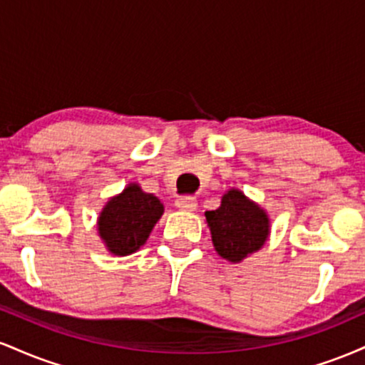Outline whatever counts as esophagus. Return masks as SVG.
<instances>
[{
  "instance_id": "esophagus-1",
  "label": "esophagus",
  "mask_w": 365,
  "mask_h": 365,
  "mask_svg": "<svg viewBox=\"0 0 365 365\" xmlns=\"http://www.w3.org/2000/svg\"><path fill=\"white\" fill-rule=\"evenodd\" d=\"M175 204H177V207L182 209V211H194L197 207V199L192 195H183L180 197V199H177V202Z\"/></svg>"
}]
</instances>
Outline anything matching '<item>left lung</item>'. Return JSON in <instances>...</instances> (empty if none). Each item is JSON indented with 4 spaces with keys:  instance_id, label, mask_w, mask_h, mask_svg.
Wrapping results in <instances>:
<instances>
[{
    "instance_id": "left-lung-1",
    "label": "left lung",
    "mask_w": 365,
    "mask_h": 365,
    "mask_svg": "<svg viewBox=\"0 0 365 365\" xmlns=\"http://www.w3.org/2000/svg\"><path fill=\"white\" fill-rule=\"evenodd\" d=\"M206 220L217 254L232 262L261 249L269 233L266 212L240 190L226 192L216 211H206Z\"/></svg>"
}]
</instances>
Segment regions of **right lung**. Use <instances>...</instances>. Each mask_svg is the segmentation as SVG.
<instances>
[{"instance_id":"1","label":"right lung","mask_w":365,"mask_h":365,"mask_svg":"<svg viewBox=\"0 0 365 365\" xmlns=\"http://www.w3.org/2000/svg\"><path fill=\"white\" fill-rule=\"evenodd\" d=\"M163 215L158 197L145 194L132 183L113 197L99 216V235L115 255H128L140 249Z\"/></svg>"}]
</instances>
